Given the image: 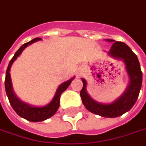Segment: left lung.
I'll use <instances>...</instances> for the list:
<instances>
[{
	"instance_id": "left-lung-1",
	"label": "left lung",
	"mask_w": 146,
	"mask_h": 146,
	"mask_svg": "<svg viewBox=\"0 0 146 146\" xmlns=\"http://www.w3.org/2000/svg\"><path fill=\"white\" fill-rule=\"evenodd\" d=\"M112 42L113 40H106ZM108 54L117 59H121L126 65V70L129 77V84L125 92L115 102L110 104H102L94 101L86 91V81L82 78L83 88L80 91L82 102L90 112L97 114L104 117H117L129 111L138 99L141 84L142 72L137 56L132 51L129 45L121 42L115 41Z\"/></svg>"
}]
</instances>
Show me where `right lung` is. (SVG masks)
<instances>
[{
  "label": "right lung",
  "instance_id": "obj_1",
  "mask_svg": "<svg viewBox=\"0 0 146 146\" xmlns=\"http://www.w3.org/2000/svg\"><path fill=\"white\" fill-rule=\"evenodd\" d=\"M41 40L40 38H35V39L30 40L29 42L23 44L17 50V52L15 53L13 57L11 59V61L8 64V67H7V69L6 72V78H5V89H6V92H7V97H8V100L10 102L11 106H13V110L16 111V113L17 115H19L21 117H23L26 120L30 121V122H41V121H44L45 119H48L50 117H52L56 112L57 109L59 108L60 96H61L62 93L67 90V88L69 86V84H71L72 80L73 79V78H72L69 80H68V81L62 83L61 85H59L52 101L44 106H41V107L32 106L27 103L21 102L15 96L13 90L11 76H10V69H11L12 64L17 58V56H20L22 51L28 45L33 44L34 42H36L38 40Z\"/></svg>",
  "mask_w": 146,
  "mask_h": 146
}]
</instances>
